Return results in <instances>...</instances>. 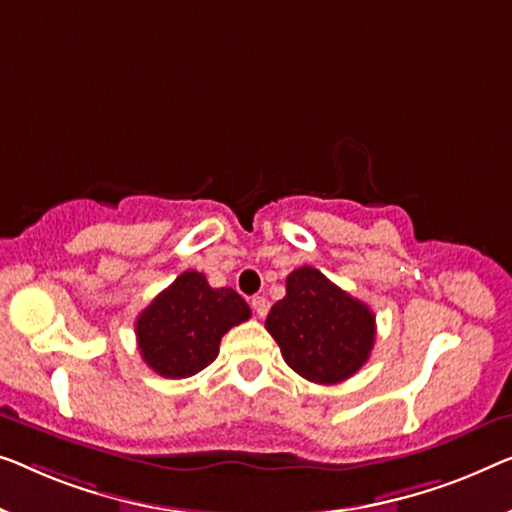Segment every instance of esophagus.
<instances>
[{
    "label": "esophagus",
    "instance_id": "obj_1",
    "mask_svg": "<svg viewBox=\"0 0 512 512\" xmlns=\"http://www.w3.org/2000/svg\"><path fill=\"white\" fill-rule=\"evenodd\" d=\"M251 309H254V314L258 318H263L270 311V302L268 298H263V295H256V298H251Z\"/></svg>",
    "mask_w": 512,
    "mask_h": 512
}]
</instances>
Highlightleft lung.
<instances>
[{
    "label": "left lung",
    "instance_id": "left-lung-1",
    "mask_svg": "<svg viewBox=\"0 0 512 512\" xmlns=\"http://www.w3.org/2000/svg\"><path fill=\"white\" fill-rule=\"evenodd\" d=\"M286 365L302 379L335 385L369 360L376 337L374 311L332 284L316 268L286 277V295L265 318Z\"/></svg>",
    "mask_w": 512,
    "mask_h": 512
}]
</instances>
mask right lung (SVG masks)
Here are the masks:
<instances>
[{
	"instance_id": "right-lung-1",
	"label": "right lung",
	"mask_w": 512,
	"mask_h": 512,
	"mask_svg": "<svg viewBox=\"0 0 512 512\" xmlns=\"http://www.w3.org/2000/svg\"><path fill=\"white\" fill-rule=\"evenodd\" d=\"M251 316L233 288H212L205 274L187 270L136 318L145 365L166 379H187L219 355L221 337Z\"/></svg>"
}]
</instances>
